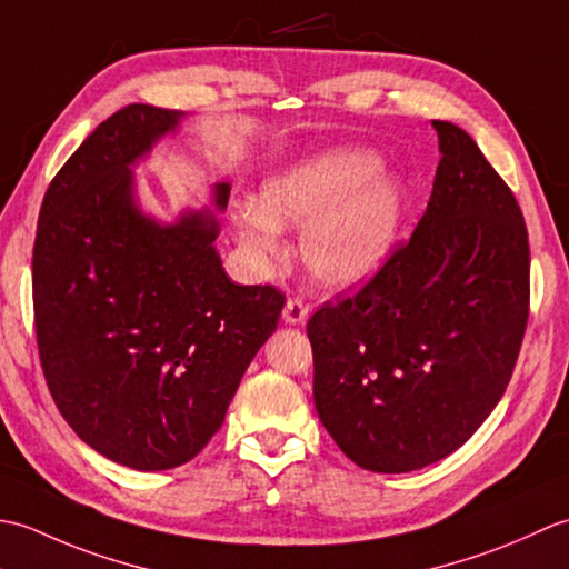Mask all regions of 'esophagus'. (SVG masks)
<instances>
[{
	"instance_id": "obj_1",
	"label": "esophagus",
	"mask_w": 569,
	"mask_h": 569,
	"mask_svg": "<svg viewBox=\"0 0 569 569\" xmlns=\"http://www.w3.org/2000/svg\"><path fill=\"white\" fill-rule=\"evenodd\" d=\"M310 303H306L303 298L296 296V298H288V303L283 308V318L288 325H303L310 318Z\"/></svg>"
}]
</instances>
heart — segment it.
<instances>
[{
    "label": "heart",
    "mask_w": 569,
    "mask_h": 569,
    "mask_svg": "<svg viewBox=\"0 0 569 569\" xmlns=\"http://www.w3.org/2000/svg\"><path fill=\"white\" fill-rule=\"evenodd\" d=\"M379 156L335 149L269 178L257 202L237 210L239 234L261 263L281 253V229H303V259L310 273L332 288H357L377 276L398 241L403 188L377 176Z\"/></svg>",
    "instance_id": "obj_1"
}]
</instances>
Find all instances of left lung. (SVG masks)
<instances>
[{"label":"left lung","mask_w":569,"mask_h":569,"mask_svg":"<svg viewBox=\"0 0 569 569\" xmlns=\"http://www.w3.org/2000/svg\"><path fill=\"white\" fill-rule=\"evenodd\" d=\"M432 127L442 159L413 234L355 296L308 320L322 426L381 475L438 462L475 435L528 325L523 212L465 129Z\"/></svg>","instance_id":"obj_1"}]
</instances>
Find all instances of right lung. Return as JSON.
<instances>
[{"label": "right lung", "mask_w": 569, "mask_h": 569, "mask_svg": "<svg viewBox=\"0 0 569 569\" xmlns=\"http://www.w3.org/2000/svg\"><path fill=\"white\" fill-rule=\"evenodd\" d=\"M180 112L127 104L48 186L33 241V322L60 416L82 442L141 471L190 462L220 430L286 296L237 286L188 212L163 227L134 204L131 166ZM229 186H217L227 208Z\"/></svg>", "instance_id": "1"}]
</instances>
